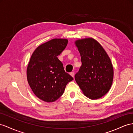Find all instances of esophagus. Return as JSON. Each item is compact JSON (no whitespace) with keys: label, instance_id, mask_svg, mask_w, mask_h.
Masks as SVG:
<instances>
[{"label":"esophagus","instance_id":"34e87169","mask_svg":"<svg viewBox=\"0 0 133 133\" xmlns=\"http://www.w3.org/2000/svg\"><path fill=\"white\" fill-rule=\"evenodd\" d=\"M70 75L72 76V77H74V72H70Z\"/></svg>","mask_w":133,"mask_h":133}]
</instances>
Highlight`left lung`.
Here are the masks:
<instances>
[{
	"mask_svg": "<svg viewBox=\"0 0 133 133\" xmlns=\"http://www.w3.org/2000/svg\"><path fill=\"white\" fill-rule=\"evenodd\" d=\"M80 54L82 65L75 79L84 94L97 99L110 90L114 79V68L102 46L91 37L75 42Z\"/></svg>",
	"mask_w": 133,
	"mask_h": 133,
	"instance_id": "left-lung-1",
	"label": "left lung"
}]
</instances>
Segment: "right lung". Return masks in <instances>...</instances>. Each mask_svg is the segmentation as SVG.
<instances>
[{
  "mask_svg": "<svg viewBox=\"0 0 133 133\" xmlns=\"http://www.w3.org/2000/svg\"><path fill=\"white\" fill-rule=\"evenodd\" d=\"M66 39H53L34 51L27 67V79L35 96L46 102H53L63 94L66 85L74 80L64 70L57 56L67 45Z\"/></svg>",
  "mask_w": 133,
  "mask_h": 133,
  "instance_id": "obj_1",
  "label": "right lung"
}]
</instances>
